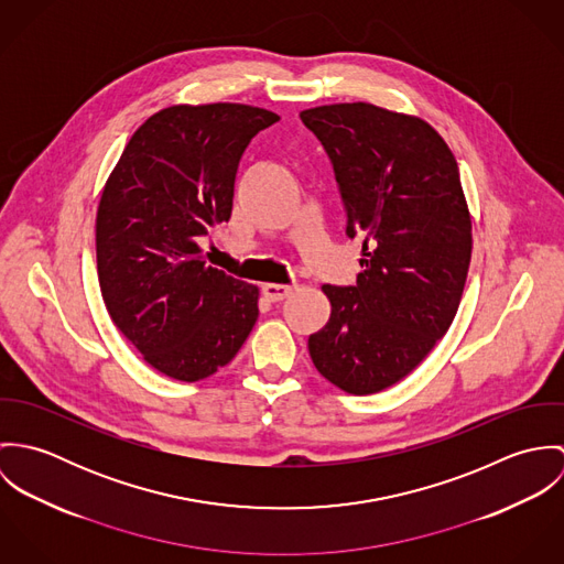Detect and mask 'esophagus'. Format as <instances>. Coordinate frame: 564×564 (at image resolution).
<instances>
[{
    "instance_id": "esophagus-1",
    "label": "esophagus",
    "mask_w": 564,
    "mask_h": 564,
    "mask_svg": "<svg viewBox=\"0 0 564 564\" xmlns=\"http://www.w3.org/2000/svg\"><path fill=\"white\" fill-rule=\"evenodd\" d=\"M293 291H295V286H286V284H264V286H262V295H264L269 302H273V304L286 300Z\"/></svg>"
}]
</instances>
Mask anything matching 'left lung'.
<instances>
[{"label":"left lung","instance_id":"obj_1","mask_svg":"<svg viewBox=\"0 0 564 564\" xmlns=\"http://www.w3.org/2000/svg\"><path fill=\"white\" fill-rule=\"evenodd\" d=\"M362 239L354 286L323 284L329 319L308 351L325 380L371 395L405 378L456 317L471 262V217L458 164L423 119L373 104L304 110Z\"/></svg>","mask_w":564,"mask_h":564}]
</instances>
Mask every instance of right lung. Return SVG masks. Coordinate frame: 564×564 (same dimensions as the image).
Segmentation results:
<instances>
[{
    "label": "right lung",
    "instance_id": "obj_1",
    "mask_svg": "<svg viewBox=\"0 0 564 564\" xmlns=\"http://www.w3.org/2000/svg\"><path fill=\"white\" fill-rule=\"evenodd\" d=\"M280 117L245 104L171 106L128 141L97 208L104 304L164 376L226 367L258 319V289L208 267L199 239L232 215L249 141Z\"/></svg>",
    "mask_w": 564,
    "mask_h": 564
}]
</instances>
